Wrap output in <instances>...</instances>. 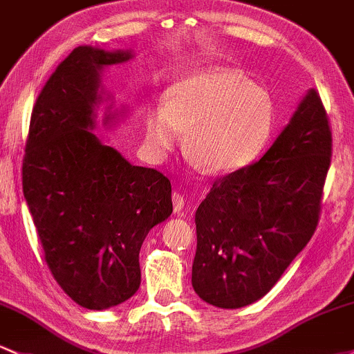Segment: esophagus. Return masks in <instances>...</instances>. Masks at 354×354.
I'll return each mask as SVG.
<instances>
[{
    "instance_id": "1",
    "label": "esophagus",
    "mask_w": 354,
    "mask_h": 354,
    "mask_svg": "<svg viewBox=\"0 0 354 354\" xmlns=\"http://www.w3.org/2000/svg\"><path fill=\"white\" fill-rule=\"evenodd\" d=\"M172 203H174V211L177 212H182L184 211V204H185V199L184 196H182L180 192H174L172 194Z\"/></svg>"
}]
</instances>
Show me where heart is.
I'll return each mask as SVG.
<instances>
[{"label": "heart", "mask_w": 354, "mask_h": 354, "mask_svg": "<svg viewBox=\"0 0 354 354\" xmlns=\"http://www.w3.org/2000/svg\"><path fill=\"white\" fill-rule=\"evenodd\" d=\"M187 130V157L209 174H231L257 160L275 130L272 96L248 77L227 69H206L178 79L167 106L145 118L147 142L169 151Z\"/></svg>", "instance_id": "b5f03b06"}]
</instances>
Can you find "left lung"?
<instances>
[{"label": "left lung", "instance_id": "left-lung-1", "mask_svg": "<svg viewBox=\"0 0 354 354\" xmlns=\"http://www.w3.org/2000/svg\"><path fill=\"white\" fill-rule=\"evenodd\" d=\"M333 136L310 89L258 162L216 178L196 211L192 287L221 309L257 302L313 238Z\"/></svg>", "mask_w": 354, "mask_h": 354}]
</instances>
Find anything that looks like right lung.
<instances>
[{
	"label": "right lung",
	"mask_w": 354,
	"mask_h": 354,
	"mask_svg": "<svg viewBox=\"0 0 354 354\" xmlns=\"http://www.w3.org/2000/svg\"><path fill=\"white\" fill-rule=\"evenodd\" d=\"M130 59L131 50L74 48L37 97L25 147L24 194L45 261L62 290L91 310L138 290L143 239L172 214L169 178L131 165L91 131L102 69Z\"/></svg>",
	"instance_id": "1"
}]
</instances>
